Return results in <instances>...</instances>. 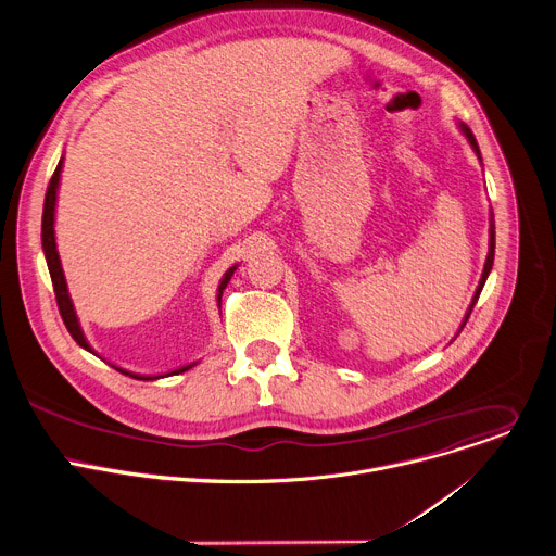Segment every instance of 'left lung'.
<instances>
[{
	"instance_id": "8db88e82",
	"label": "left lung",
	"mask_w": 556,
	"mask_h": 556,
	"mask_svg": "<svg viewBox=\"0 0 556 556\" xmlns=\"http://www.w3.org/2000/svg\"><path fill=\"white\" fill-rule=\"evenodd\" d=\"M462 130H464L466 139L470 141L472 150H475V152H477V156H479V146H477V141H475V137H472V132H470V128H468V126H464V123H462ZM479 159H481V156H479ZM492 261H495V225L490 227V252H488V258H485V267H483V274H481V282H479V287H477V291H475L472 304H470V309H468V316H470L472 306H475V302H477V298H479V293H481V289H483V282H485V278H488V274H490V269H492ZM468 316H466V320H468ZM466 320H464V325H466Z\"/></svg>"
}]
</instances>
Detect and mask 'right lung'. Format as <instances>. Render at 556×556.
I'll list each match as a JSON object with an SVG mask.
<instances>
[{"label": "right lung", "instance_id": "1", "mask_svg": "<svg viewBox=\"0 0 556 556\" xmlns=\"http://www.w3.org/2000/svg\"><path fill=\"white\" fill-rule=\"evenodd\" d=\"M61 163H64V159L59 161L50 182H48V190H46V201H43V216H41V244H43V254H46V263H48V271H50V280H52V289H54V298H56V306H59V314H61V320H64L68 333L73 336V340L88 349L90 353H94L90 349V344L86 342L84 333H81V327L77 323V316H75V309H73V302H71V295H68V287H66V278H64V271H61V263H59V254H56V242H54V203H56V185H59V174H61ZM236 267H231L225 278L220 280V287H218V302H220V295H223V289L227 287L229 278L233 276ZM190 366H182L178 368V371H172L169 376H176V374H182L188 371ZM123 374V371H121ZM137 378V376H132ZM137 380H156V378H137Z\"/></svg>", "mask_w": 556, "mask_h": 556}]
</instances>
